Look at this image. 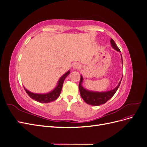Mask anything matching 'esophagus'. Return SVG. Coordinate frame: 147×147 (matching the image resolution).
Returning <instances> with one entry per match:
<instances>
[{
  "label": "esophagus",
  "instance_id": "esophagus-1",
  "mask_svg": "<svg viewBox=\"0 0 147 147\" xmlns=\"http://www.w3.org/2000/svg\"><path fill=\"white\" fill-rule=\"evenodd\" d=\"M80 67H81L80 64L78 63H75V64H74V65H73V68H74V69H79L80 68Z\"/></svg>",
  "mask_w": 147,
  "mask_h": 147
}]
</instances>
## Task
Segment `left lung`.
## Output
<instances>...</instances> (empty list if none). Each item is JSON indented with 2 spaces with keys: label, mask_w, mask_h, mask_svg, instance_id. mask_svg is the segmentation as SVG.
I'll return each instance as SVG.
<instances>
[{
  "label": "left lung",
  "mask_w": 147,
  "mask_h": 147,
  "mask_svg": "<svg viewBox=\"0 0 147 147\" xmlns=\"http://www.w3.org/2000/svg\"><path fill=\"white\" fill-rule=\"evenodd\" d=\"M110 43H111V46L112 47L115 49V50L121 53L119 49L117 46V44L115 43L113 40L112 38L110 40ZM121 56V60H122V63H123V59H122V55ZM122 78L121 80L119 82L116 88L112 90H110L108 91H105V92H97V91H92L86 90V88H84L83 85L82 83L83 82V78L82 75H81V78H80V82L79 83V90L80 92L81 97L82 99L84 100V101L87 103L89 105H96L98 106L102 104H105V102H107L110 99L112 98L113 96L115 94V92H117V90L118 89L120 83H121Z\"/></svg>",
  "instance_id": "left-lung-1"
}]
</instances>
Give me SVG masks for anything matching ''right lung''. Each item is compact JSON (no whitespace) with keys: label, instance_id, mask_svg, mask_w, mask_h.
Wrapping results in <instances>:
<instances>
[{"label":"right lung","instance_id":"obj_1","mask_svg":"<svg viewBox=\"0 0 147 147\" xmlns=\"http://www.w3.org/2000/svg\"><path fill=\"white\" fill-rule=\"evenodd\" d=\"M70 72L69 70L65 74H64L63 76L59 78L58 82L57 83L56 86L53 89L52 91L49 92L43 93V94H38V93H34L30 92V91L28 90L24 86V88L26 92H27V94L32 99L38 102H41V103H49V102L55 101L56 99H57V97L60 96L62 88H63V83L65 80V78L70 74Z\"/></svg>","mask_w":147,"mask_h":147}]
</instances>
